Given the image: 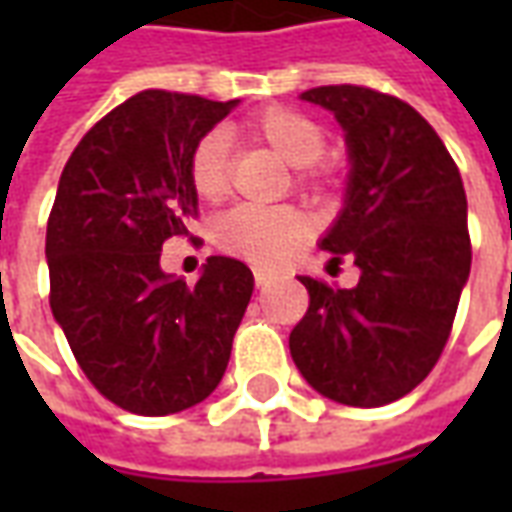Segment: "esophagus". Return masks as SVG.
<instances>
[{
	"mask_svg": "<svg viewBox=\"0 0 512 512\" xmlns=\"http://www.w3.org/2000/svg\"><path fill=\"white\" fill-rule=\"evenodd\" d=\"M274 282V274L266 271V268H255V285L257 288H268Z\"/></svg>",
	"mask_w": 512,
	"mask_h": 512,
	"instance_id": "obj_1",
	"label": "esophagus"
}]
</instances>
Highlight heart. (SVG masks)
I'll return each mask as SVG.
<instances>
[{"instance_id": "heart-1", "label": "heart", "mask_w": 512, "mask_h": 512, "mask_svg": "<svg viewBox=\"0 0 512 512\" xmlns=\"http://www.w3.org/2000/svg\"><path fill=\"white\" fill-rule=\"evenodd\" d=\"M246 131L263 139L290 167H312L326 147V136L310 117L285 106H271L246 123ZM189 183L202 202H222L227 180V139L222 131L205 134L189 156ZM310 233L307 216L296 208L238 205L213 224V241L255 266H277Z\"/></svg>"}]
</instances>
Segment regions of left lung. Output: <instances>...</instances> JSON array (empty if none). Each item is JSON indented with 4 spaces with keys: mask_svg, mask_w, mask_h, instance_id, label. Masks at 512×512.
Returning a JSON list of instances; mask_svg holds the SVG:
<instances>
[{
    "mask_svg": "<svg viewBox=\"0 0 512 512\" xmlns=\"http://www.w3.org/2000/svg\"><path fill=\"white\" fill-rule=\"evenodd\" d=\"M348 147L343 208L318 241L351 257L354 288L299 277L310 310L290 332L304 381L334 403L376 408L408 395L439 362L472 268L461 172L417 109L354 84L315 87Z\"/></svg>",
    "mask_w": 512,
    "mask_h": 512,
    "instance_id": "left-lung-1",
    "label": "left lung"
}]
</instances>
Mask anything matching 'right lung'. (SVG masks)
<instances>
[{
	"label": "right lung",
	"instance_id": "right-lung-1",
	"mask_svg": "<svg viewBox=\"0 0 512 512\" xmlns=\"http://www.w3.org/2000/svg\"><path fill=\"white\" fill-rule=\"evenodd\" d=\"M238 101L145 90L95 123L62 169L46 227L51 312L84 376L112 403L164 417L222 381L255 290L233 257H208L197 285L161 268L189 233V156Z\"/></svg>",
	"mask_w": 512,
	"mask_h": 512
}]
</instances>
